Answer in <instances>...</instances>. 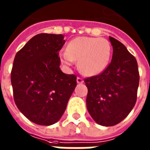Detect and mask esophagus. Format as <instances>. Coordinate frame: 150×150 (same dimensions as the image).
<instances>
[{"mask_svg": "<svg viewBox=\"0 0 150 150\" xmlns=\"http://www.w3.org/2000/svg\"><path fill=\"white\" fill-rule=\"evenodd\" d=\"M76 81H77V83H83V79H82V78H80V77H77V79H76Z\"/></svg>", "mask_w": 150, "mask_h": 150, "instance_id": "obj_1", "label": "esophagus"}]
</instances>
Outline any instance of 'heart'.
I'll use <instances>...</instances> for the list:
<instances>
[{"label": "heart", "mask_w": 150, "mask_h": 150, "mask_svg": "<svg viewBox=\"0 0 150 150\" xmlns=\"http://www.w3.org/2000/svg\"><path fill=\"white\" fill-rule=\"evenodd\" d=\"M111 54V44L107 39L78 37L68 43L67 52L60 53V60L67 67H71L75 61H78L79 70L83 75L94 76L108 66Z\"/></svg>", "instance_id": "b5f03b06"}]
</instances>
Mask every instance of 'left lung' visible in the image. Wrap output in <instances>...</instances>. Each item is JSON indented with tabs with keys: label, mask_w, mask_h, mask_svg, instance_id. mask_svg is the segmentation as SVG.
I'll return each instance as SVG.
<instances>
[{
	"label": "left lung",
	"mask_w": 150,
	"mask_h": 150,
	"mask_svg": "<svg viewBox=\"0 0 150 150\" xmlns=\"http://www.w3.org/2000/svg\"><path fill=\"white\" fill-rule=\"evenodd\" d=\"M113 53L111 63L100 75L84 79L88 88L86 106L94 122L115 126L133 109L139 75L136 59L121 42L109 37Z\"/></svg>",
	"instance_id": "8db88e82"
}]
</instances>
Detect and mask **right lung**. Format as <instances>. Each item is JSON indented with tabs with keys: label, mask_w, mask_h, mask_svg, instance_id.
Instances as JSON below:
<instances>
[{
	"label": "right lung",
	"mask_w": 150,
	"mask_h": 150,
	"mask_svg": "<svg viewBox=\"0 0 150 150\" xmlns=\"http://www.w3.org/2000/svg\"><path fill=\"white\" fill-rule=\"evenodd\" d=\"M62 34L40 33L16 53L11 84L17 108L28 120L41 126L57 122L76 87V76L60 69Z\"/></svg>",
	"instance_id": "1"
}]
</instances>
